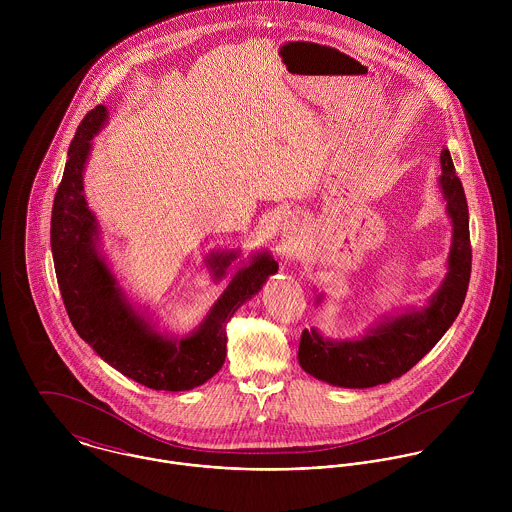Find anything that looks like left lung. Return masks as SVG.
<instances>
[{"label":"left lung","mask_w":512,"mask_h":512,"mask_svg":"<svg viewBox=\"0 0 512 512\" xmlns=\"http://www.w3.org/2000/svg\"><path fill=\"white\" fill-rule=\"evenodd\" d=\"M439 163V187L453 222L443 284L426 307L386 317L355 341H331L317 329H303L297 359L311 376L343 388L386 384L422 361L459 315L471 276L469 209L447 149L441 151Z\"/></svg>","instance_id":"obj_1"}]
</instances>
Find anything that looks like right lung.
<instances>
[{
	"instance_id": "add662e5",
	"label": "right lung",
	"mask_w": 512,
	"mask_h": 512,
	"mask_svg": "<svg viewBox=\"0 0 512 512\" xmlns=\"http://www.w3.org/2000/svg\"><path fill=\"white\" fill-rule=\"evenodd\" d=\"M106 116V108L96 106L80 122L55 195L51 250L61 295L76 333L108 365L153 390H191L224 365L226 323L244 301L260 292L268 276L278 272V262L268 252H258L234 274L199 329L183 339L159 333L132 307L98 252V222L82 193L90 142ZM236 258L238 250L217 252L207 264L220 280Z\"/></svg>"
}]
</instances>
